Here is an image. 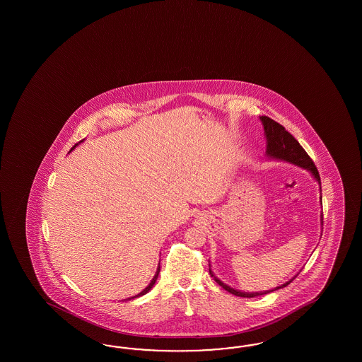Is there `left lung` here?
<instances>
[{
    "mask_svg": "<svg viewBox=\"0 0 362 362\" xmlns=\"http://www.w3.org/2000/svg\"><path fill=\"white\" fill-rule=\"evenodd\" d=\"M263 122L264 132H265V136H267V155L271 156V158H276V159H283L286 162H291V163H295V165H300L303 168H307L308 171L312 173V175L315 176V179L317 180L318 185L321 186V180H320V174H318L317 167L313 163V160L310 159V156L308 155L307 151L301 147V144L297 142L295 139V136L292 134L285 130L284 126H281L280 123L274 122V119H271L269 117H262L260 118ZM209 274L214 277V280L218 283V284L226 289L227 292H230L232 295L239 297H256L262 296V295H267L269 292H274L277 291L283 286H286L288 284L292 283V280L286 281L285 284L280 285V286H276L272 291H267V292H256V293H247V292H240V291H236L233 288H230L227 284H224L223 281H220L219 279H216L212 271L209 269Z\"/></svg>",
    "mask_w": 362,
    "mask_h": 362,
    "instance_id": "1",
    "label": "left lung"
}]
</instances>
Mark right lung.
I'll return each mask as SVG.
<instances>
[{
    "label": "right lung",
    "instance_id": "right-lung-1",
    "mask_svg": "<svg viewBox=\"0 0 362 362\" xmlns=\"http://www.w3.org/2000/svg\"><path fill=\"white\" fill-rule=\"evenodd\" d=\"M76 146H77V144H76ZM76 146H74V147H76ZM74 147H73V148H74ZM73 148H71V150H73ZM71 150H70V151H71ZM159 272H160V267H158V269H156V274H155V276H153V279L151 280V283L147 285V286L143 289L142 292H141L139 295H136V296L134 297H139L143 296V295H146V293H147V292H148V291L153 288V284H155V281H156V279H158V274H159ZM134 297H130L129 300H132V298H134Z\"/></svg>",
    "mask_w": 362,
    "mask_h": 362
}]
</instances>
